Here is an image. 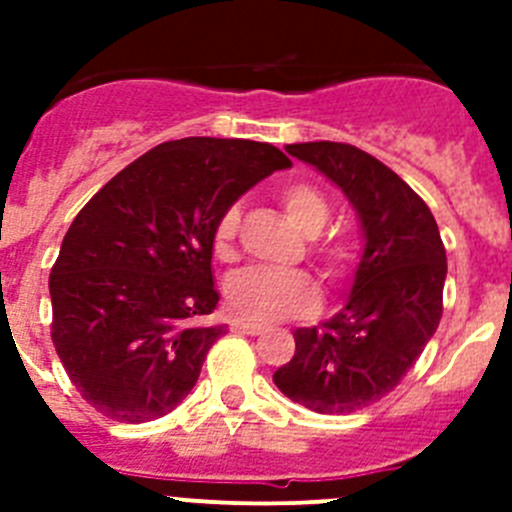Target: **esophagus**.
I'll list each match as a JSON object with an SVG mask.
<instances>
[{"label":"esophagus","mask_w":512,"mask_h":512,"mask_svg":"<svg viewBox=\"0 0 512 512\" xmlns=\"http://www.w3.org/2000/svg\"><path fill=\"white\" fill-rule=\"evenodd\" d=\"M230 328H233L235 333H243V336H261V333H264V325L248 323V320H233Z\"/></svg>","instance_id":"1"}]
</instances>
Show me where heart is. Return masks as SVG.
Instances as JSON below:
<instances>
[{"label": "heart", "instance_id": "1", "mask_svg": "<svg viewBox=\"0 0 512 512\" xmlns=\"http://www.w3.org/2000/svg\"><path fill=\"white\" fill-rule=\"evenodd\" d=\"M279 205L287 212L297 230L312 235V253L318 256L328 277H341L354 261V246L341 235H318L330 217V205L325 194L312 184H287L279 192ZM241 212L228 207L215 225V253L217 259H233V241L238 233ZM230 310L243 320L253 323H274L284 318H307L318 310V284L305 271H238L225 284Z\"/></svg>", "mask_w": 512, "mask_h": 512}]
</instances>
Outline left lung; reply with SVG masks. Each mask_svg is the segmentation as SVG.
<instances>
[{"label":"left lung","instance_id":"8db88e82","mask_svg":"<svg viewBox=\"0 0 512 512\" xmlns=\"http://www.w3.org/2000/svg\"><path fill=\"white\" fill-rule=\"evenodd\" d=\"M287 153L341 189L364 248L343 307L318 328L295 330L297 351L274 384L315 413H356L395 390L436 333L446 248L428 205L361 148L315 140Z\"/></svg>","mask_w":512,"mask_h":512}]
</instances>
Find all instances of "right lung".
Wrapping results in <instances>:
<instances>
[{"label":"right lung","mask_w":512,"mask_h":512,"mask_svg":"<svg viewBox=\"0 0 512 512\" xmlns=\"http://www.w3.org/2000/svg\"><path fill=\"white\" fill-rule=\"evenodd\" d=\"M292 161L271 143L182 138L112 176L76 215L51 269L53 346L81 397L120 423L161 418L192 392L228 325L212 238L228 207Z\"/></svg>","instance_id":"add662e5"}]
</instances>
